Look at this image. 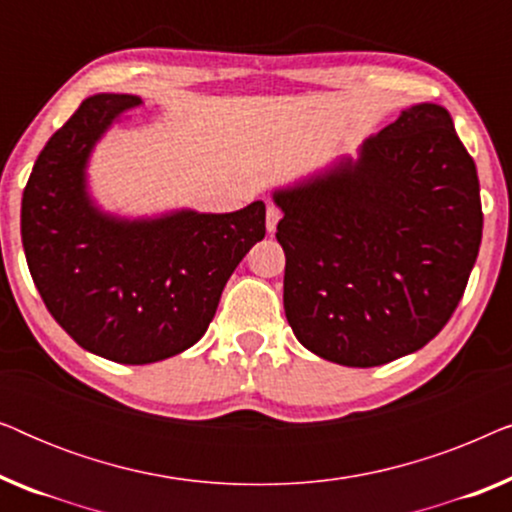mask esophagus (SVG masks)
Returning <instances> with one entry per match:
<instances>
[{"label":"esophagus","instance_id":"1","mask_svg":"<svg viewBox=\"0 0 512 512\" xmlns=\"http://www.w3.org/2000/svg\"><path fill=\"white\" fill-rule=\"evenodd\" d=\"M279 219H282V212H279L275 205H268V212H265V226H268V233H275Z\"/></svg>","mask_w":512,"mask_h":512}]
</instances>
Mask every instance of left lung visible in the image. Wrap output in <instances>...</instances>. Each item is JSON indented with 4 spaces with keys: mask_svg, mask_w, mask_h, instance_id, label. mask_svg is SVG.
Segmentation results:
<instances>
[{
    "mask_svg": "<svg viewBox=\"0 0 512 512\" xmlns=\"http://www.w3.org/2000/svg\"><path fill=\"white\" fill-rule=\"evenodd\" d=\"M284 312L321 359L373 368L417 352L457 310L482 240L480 181L450 111L422 102L272 193Z\"/></svg>",
    "mask_w": 512,
    "mask_h": 512,
    "instance_id": "1",
    "label": "left lung"
}]
</instances>
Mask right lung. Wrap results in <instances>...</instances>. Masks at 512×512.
I'll list each match as a JSON object with an SVG mask.
<instances>
[{"label": "right lung", "instance_id": "1", "mask_svg": "<svg viewBox=\"0 0 512 512\" xmlns=\"http://www.w3.org/2000/svg\"><path fill=\"white\" fill-rule=\"evenodd\" d=\"M137 95L100 93L48 139L20 209L30 275L53 319L83 349L142 366L181 354L205 335L221 291L265 237L261 200L228 214L172 209L118 216L88 191V160Z\"/></svg>", "mask_w": 512, "mask_h": 512}]
</instances>
